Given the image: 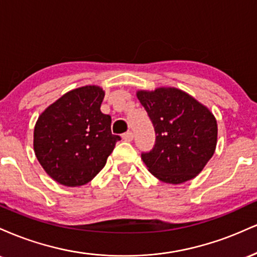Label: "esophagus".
Instances as JSON below:
<instances>
[{"label": "esophagus", "instance_id": "obj_1", "mask_svg": "<svg viewBox=\"0 0 257 257\" xmlns=\"http://www.w3.org/2000/svg\"><path fill=\"white\" fill-rule=\"evenodd\" d=\"M122 138H123V140H125V141H132L133 139H134V134H133V132H126L122 135Z\"/></svg>", "mask_w": 257, "mask_h": 257}]
</instances>
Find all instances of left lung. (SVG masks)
<instances>
[{
  "label": "left lung",
  "instance_id": "left-lung-1",
  "mask_svg": "<svg viewBox=\"0 0 257 257\" xmlns=\"http://www.w3.org/2000/svg\"><path fill=\"white\" fill-rule=\"evenodd\" d=\"M137 96L156 133L153 149L141 153L149 172L173 185L196 178L216 147L217 123L214 114L176 88L139 90Z\"/></svg>",
  "mask_w": 257,
  "mask_h": 257
}]
</instances>
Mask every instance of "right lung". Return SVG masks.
<instances>
[{"instance_id":"add662e5","label":"right lung","mask_w":257,"mask_h":257,"mask_svg":"<svg viewBox=\"0 0 257 257\" xmlns=\"http://www.w3.org/2000/svg\"><path fill=\"white\" fill-rule=\"evenodd\" d=\"M105 91L85 85L64 94L38 117L34 150L54 181L67 187L85 185L105 167L118 135L111 116L100 111Z\"/></svg>"}]
</instances>
